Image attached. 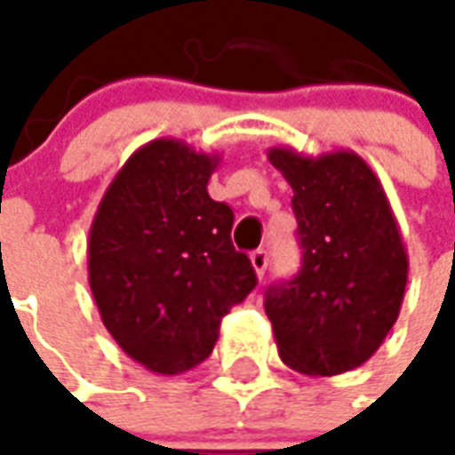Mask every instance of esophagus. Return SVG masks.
<instances>
[{"label": "esophagus", "instance_id": "esophagus-1", "mask_svg": "<svg viewBox=\"0 0 455 455\" xmlns=\"http://www.w3.org/2000/svg\"><path fill=\"white\" fill-rule=\"evenodd\" d=\"M250 262H252L257 276L262 279L264 272H267V264H269V254H267V250H254V252L250 254Z\"/></svg>", "mask_w": 455, "mask_h": 455}]
</instances>
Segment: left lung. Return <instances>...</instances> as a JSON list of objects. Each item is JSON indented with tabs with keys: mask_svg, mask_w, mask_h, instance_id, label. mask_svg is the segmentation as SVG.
<instances>
[{
	"mask_svg": "<svg viewBox=\"0 0 455 455\" xmlns=\"http://www.w3.org/2000/svg\"><path fill=\"white\" fill-rule=\"evenodd\" d=\"M294 198L301 269L267 289L264 311L286 365L314 377L355 370L397 321L409 257L387 193L355 151L304 156L272 147Z\"/></svg>",
	"mask_w": 455,
	"mask_h": 455,
	"instance_id": "obj_1",
	"label": "left lung"
}]
</instances>
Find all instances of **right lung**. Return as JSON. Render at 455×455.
<instances>
[{
    "instance_id": "right-lung-1",
    "label": "right lung",
    "mask_w": 455,
    "mask_h": 455,
    "mask_svg": "<svg viewBox=\"0 0 455 455\" xmlns=\"http://www.w3.org/2000/svg\"><path fill=\"white\" fill-rule=\"evenodd\" d=\"M220 156L154 140L124 161L90 225L88 279L100 318L127 355L156 375L201 365L222 315L257 286L230 240V205L208 181Z\"/></svg>"
}]
</instances>
